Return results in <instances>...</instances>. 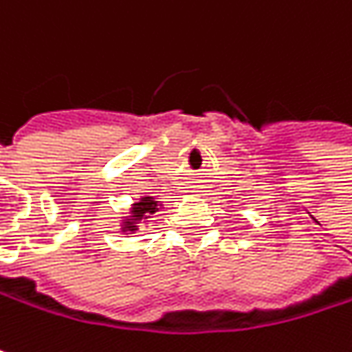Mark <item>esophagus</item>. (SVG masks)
Here are the masks:
<instances>
[{"instance_id": "esophagus-1", "label": "esophagus", "mask_w": 352, "mask_h": 352, "mask_svg": "<svg viewBox=\"0 0 352 352\" xmlns=\"http://www.w3.org/2000/svg\"><path fill=\"white\" fill-rule=\"evenodd\" d=\"M194 188H196V186H194Z\"/></svg>"}]
</instances>
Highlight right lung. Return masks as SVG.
Listing matches in <instances>:
<instances>
[{"mask_svg":"<svg viewBox=\"0 0 352 352\" xmlns=\"http://www.w3.org/2000/svg\"><path fill=\"white\" fill-rule=\"evenodd\" d=\"M162 204L158 200H154L152 196H144L138 202L132 204L130 208V216H126V220L122 222V232H136L138 230V222L150 218V214L158 212Z\"/></svg>","mask_w":352,"mask_h":352,"instance_id":"add662e5","label":"right lung"}]
</instances>
